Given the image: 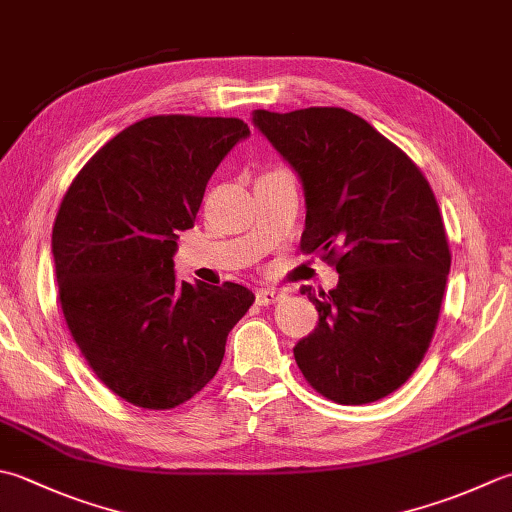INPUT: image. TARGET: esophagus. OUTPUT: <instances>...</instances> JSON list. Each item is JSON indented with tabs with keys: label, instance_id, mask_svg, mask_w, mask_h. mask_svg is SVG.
<instances>
[{
	"label": "esophagus",
	"instance_id": "1",
	"mask_svg": "<svg viewBox=\"0 0 512 512\" xmlns=\"http://www.w3.org/2000/svg\"><path fill=\"white\" fill-rule=\"evenodd\" d=\"M284 297H286V293H284V290H279V288H259L257 290V304H262V306L282 302Z\"/></svg>",
	"mask_w": 512,
	"mask_h": 512
}]
</instances>
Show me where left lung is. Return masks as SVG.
<instances>
[{"instance_id":"obj_1","label":"left lung","mask_w":512,"mask_h":512,"mask_svg":"<svg viewBox=\"0 0 512 512\" xmlns=\"http://www.w3.org/2000/svg\"><path fill=\"white\" fill-rule=\"evenodd\" d=\"M253 124L302 179V250H322L333 290L302 288L317 328L293 348L319 395L377 402L422 364L450 270L448 239L430 184L402 148L335 106L255 110Z\"/></svg>"}]
</instances>
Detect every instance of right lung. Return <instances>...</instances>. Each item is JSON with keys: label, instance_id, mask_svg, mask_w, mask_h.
Wrapping results in <instances>:
<instances>
[{"label": "right lung", "instance_id": "right-lung-1", "mask_svg": "<svg viewBox=\"0 0 512 512\" xmlns=\"http://www.w3.org/2000/svg\"><path fill=\"white\" fill-rule=\"evenodd\" d=\"M248 135L235 117H146L66 190L53 226L59 304L99 382L128 404L168 410L197 395L255 302L233 282H179L173 262L210 175Z\"/></svg>", "mask_w": 512, "mask_h": 512}]
</instances>
